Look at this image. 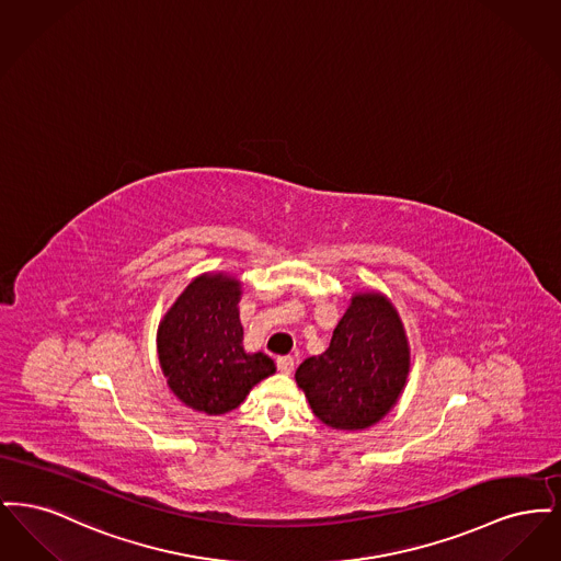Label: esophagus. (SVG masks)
I'll return each mask as SVG.
<instances>
[{
	"label": "esophagus",
	"instance_id": "1",
	"mask_svg": "<svg viewBox=\"0 0 561 561\" xmlns=\"http://www.w3.org/2000/svg\"><path fill=\"white\" fill-rule=\"evenodd\" d=\"M294 357L293 355H282L277 357V370L282 374H290L294 370Z\"/></svg>",
	"mask_w": 561,
	"mask_h": 561
}]
</instances>
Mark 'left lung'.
<instances>
[{"mask_svg": "<svg viewBox=\"0 0 561 561\" xmlns=\"http://www.w3.org/2000/svg\"><path fill=\"white\" fill-rule=\"evenodd\" d=\"M410 347L400 316L380 293L353 294L330 347L305 359L296 385L328 427H373L400 400Z\"/></svg>", "mask_w": 561, "mask_h": 561, "instance_id": "obj_1", "label": "left lung"}]
</instances>
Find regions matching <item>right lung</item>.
I'll list each match as a JSON object with an SVG mask.
<instances>
[{
	"label": "right lung",
	"mask_w": 561,
	"mask_h": 561,
	"mask_svg": "<svg viewBox=\"0 0 561 561\" xmlns=\"http://www.w3.org/2000/svg\"><path fill=\"white\" fill-rule=\"evenodd\" d=\"M241 284L225 273L195 277L158 328V355L172 393L210 416L236 410L275 373L265 353L243 351Z\"/></svg>",
	"instance_id": "add662e5"
}]
</instances>
